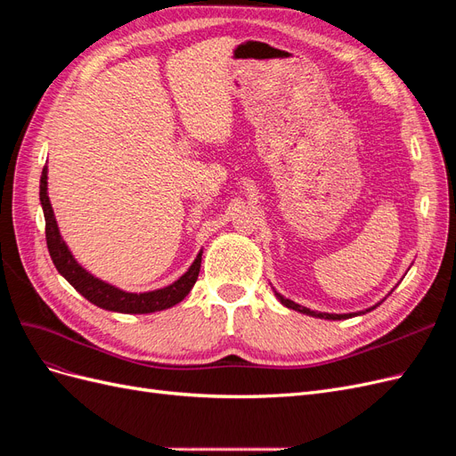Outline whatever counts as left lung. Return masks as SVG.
Here are the masks:
<instances>
[{"instance_id": "8db88e82", "label": "left lung", "mask_w": 456, "mask_h": 456, "mask_svg": "<svg viewBox=\"0 0 456 456\" xmlns=\"http://www.w3.org/2000/svg\"><path fill=\"white\" fill-rule=\"evenodd\" d=\"M394 291V289H392ZM390 291V293H392ZM273 293H275V298H278L283 306H287L289 310H295V312H300V314H306V315H312V317H320V320H333V322H337V320H348V317H354V315H363V314H367V312H370V310H375L377 306H380L382 302H384V298L380 300V302H377L375 306H370V308H367V310H362V312H352V314H329V312H317V310H310V308H305V306H300V305H297V302H293V300H289V298H285L283 295H280L278 291H275L273 289ZM388 293V295H390Z\"/></svg>"}]
</instances>
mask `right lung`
Instances as JSON below:
<instances>
[{
  "label": "right lung",
  "instance_id": "obj_1",
  "mask_svg": "<svg viewBox=\"0 0 456 456\" xmlns=\"http://www.w3.org/2000/svg\"><path fill=\"white\" fill-rule=\"evenodd\" d=\"M47 173L49 171L45 165L39 178V201L45 216V238H47L49 255L53 258L54 268L59 270L62 278L70 283L81 297H86L89 302H93L94 306L108 312H118V314L161 312V310L173 308L175 305H178V302L184 300V297L191 291V287H194L200 275L203 249L198 253L194 262H191V266L171 285H165L161 289H154V291H144V293L123 291V289L96 278V275L87 272L76 260L70 247H68L66 241L62 240L57 218H54V211L49 201Z\"/></svg>",
  "mask_w": 456,
  "mask_h": 456
}]
</instances>
